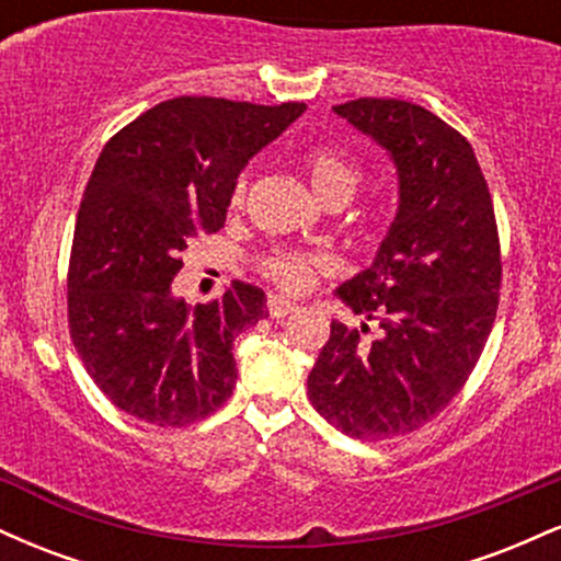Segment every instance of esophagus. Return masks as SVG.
<instances>
[{"label":"esophagus","instance_id":"1","mask_svg":"<svg viewBox=\"0 0 561 561\" xmlns=\"http://www.w3.org/2000/svg\"><path fill=\"white\" fill-rule=\"evenodd\" d=\"M266 308H268V313H272L274 319H282V317H287V313L298 311V306H295L293 300L282 298V295H268Z\"/></svg>","mask_w":561,"mask_h":561}]
</instances>
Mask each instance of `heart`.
<instances>
[{
    "mask_svg": "<svg viewBox=\"0 0 561 561\" xmlns=\"http://www.w3.org/2000/svg\"><path fill=\"white\" fill-rule=\"evenodd\" d=\"M311 182L313 192L327 205H345L347 199L356 195L364 184V169L353 158L343 156V152L330 150V147H313L308 150L306 160H302ZM250 190V173L242 171L234 179L229 192L231 208H240L248 199ZM332 259L319 250H300V248H272L259 259V272L266 276L272 285H276L285 293H306L313 287V282L321 274L332 272Z\"/></svg>",
    "mask_w": 561,
    "mask_h": 561,
    "instance_id": "1",
    "label": "heart"
}]
</instances>
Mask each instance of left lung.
<instances>
[{
    "label": "left lung",
    "mask_w": 561,
    "mask_h": 561,
    "mask_svg": "<svg viewBox=\"0 0 561 561\" xmlns=\"http://www.w3.org/2000/svg\"><path fill=\"white\" fill-rule=\"evenodd\" d=\"M334 113L390 152L401 205L371 268L337 289L379 330L332 321L308 398L345 435L388 440L433 422L478 366L499 311V227L472 145L446 121L375 96Z\"/></svg>",
    "instance_id": "1"
}]
</instances>
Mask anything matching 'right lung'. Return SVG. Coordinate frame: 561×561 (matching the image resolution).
Wrapping results in <instances>:
<instances>
[{
    "instance_id": "right-lung-1",
    "label": "right lung",
    "mask_w": 561,
    "mask_h": 561,
    "mask_svg": "<svg viewBox=\"0 0 561 561\" xmlns=\"http://www.w3.org/2000/svg\"><path fill=\"white\" fill-rule=\"evenodd\" d=\"M302 111L306 102L173 96L96 158L70 248L68 330L96 388L134 420L186 427L234 390L231 343L268 317L266 295L231 282L190 308L171 282L186 244L224 227L244 163Z\"/></svg>"
}]
</instances>
